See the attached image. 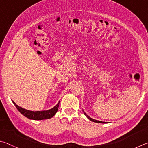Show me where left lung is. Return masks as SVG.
<instances>
[{"label":"left lung","instance_id":"left-lung-1","mask_svg":"<svg viewBox=\"0 0 148 148\" xmlns=\"http://www.w3.org/2000/svg\"><path fill=\"white\" fill-rule=\"evenodd\" d=\"M83 112L85 116H86V117L89 119L90 120H91L92 121H94V122H96V123H105L106 122H104V121H98V120H94V119H93L92 118H90L89 116H88L86 113L84 112V111L83 110Z\"/></svg>","mask_w":148,"mask_h":148}]
</instances>
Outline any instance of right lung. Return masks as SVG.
I'll return each instance as SVG.
<instances>
[{
    "instance_id": "obj_1",
    "label": "right lung",
    "mask_w": 148,
    "mask_h": 148,
    "mask_svg": "<svg viewBox=\"0 0 148 148\" xmlns=\"http://www.w3.org/2000/svg\"><path fill=\"white\" fill-rule=\"evenodd\" d=\"M12 102L15 105V107L17 108V110L22 114L23 116L27 117L30 120H46V119L51 118L52 117L56 114V113L58 109L59 103L60 101L58 103L56 106H54L53 108L51 109H49L47 110H42V111H30L26 110L25 108L19 107L17 105L15 104V103L12 101Z\"/></svg>"
}]
</instances>
